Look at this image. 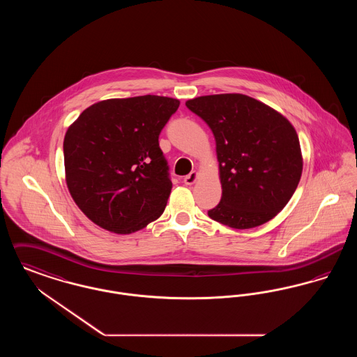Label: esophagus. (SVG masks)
<instances>
[{
    "instance_id": "34e87169",
    "label": "esophagus",
    "mask_w": 357,
    "mask_h": 357,
    "mask_svg": "<svg viewBox=\"0 0 357 357\" xmlns=\"http://www.w3.org/2000/svg\"><path fill=\"white\" fill-rule=\"evenodd\" d=\"M197 176H198V174H197L195 171H191L188 175L185 176L183 183H185V185H192V183L197 181Z\"/></svg>"
}]
</instances>
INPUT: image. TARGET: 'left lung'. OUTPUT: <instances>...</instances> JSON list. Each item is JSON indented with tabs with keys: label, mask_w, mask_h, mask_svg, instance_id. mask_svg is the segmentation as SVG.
<instances>
[{
	"label": "left lung",
	"mask_w": 357,
	"mask_h": 357,
	"mask_svg": "<svg viewBox=\"0 0 357 357\" xmlns=\"http://www.w3.org/2000/svg\"><path fill=\"white\" fill-rule=\"evenodd\" d=\"M186 107L215 137L222 198L208 217L233 229L271 221L288 204L303 172L293 126L266 104L241 93L201 96Z\"/></svg>",
	"instance_id": "8db88e82"
}]
</instances>
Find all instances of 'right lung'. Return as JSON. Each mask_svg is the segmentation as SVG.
<instances>
[{
  "mask_svg": "<svg viewBox=\"0 0 357 357\" xmlns=\"http://www.w3.org/2000/svg\"><path fill=\"white\" fill-rule=\"evenodd\" d=\"M179 100L144 95L88 107L64 137L69 192L108 231L130 234L158 220L170 197L159 135Z\"/></svg>",
  "mask_w": 357,
  "mask_h": 357,
  "instance_id": "obj_1",
  "label": "right lung"
}]
</instances>
